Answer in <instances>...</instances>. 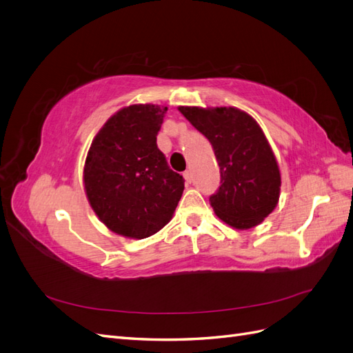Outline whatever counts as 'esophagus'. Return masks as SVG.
<instances>
[{
  "mask_svg": "<svg viewBox=\"0 0 353 353\" xmlns=\"http://www.w3.org/2000/svg\"><path fill=\"white\" fill-rule=\"evenodd\" d=\"M184 178H185L187 183L190 184L191 181H193V172H191V170H185V172H184Z\"/></svg>",
  "mask_w": 353,
  "mask_h": 353,
  "instance_id": "1",
  "label": "esophagus"
}]
</instances>
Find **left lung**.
<instances>
[{
  "label": "left lung",
  "instance_id": "obj_1",
  "mask_svg": "<svg viewBox=\"0 0 353 353\" xmlns=\"http://www.w3.org/2000/svg\"><path fill=\"white\" fill-rule=\"evenodd\" d=\"M215 152L221 185L209 197L228 225L248 230L275 209L281 176L271 147L253 117L234 108H179Z\"/></svg>",
  "mask_w": 353,
  "mask_h": 353
}]
</instances>
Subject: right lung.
Masks as SVG:
<instances>
[{"label": "right lung", "mask_w": 353, "mask_h": 353, "mask_svg": "<svg viewBox=\"0 0 353 353\" xmlns=\"http://www.w3.org/2000/svg\"><path fill=\"white\" fill-rule=\"evenodd\" d=\"M168 108L135 104L113 114L94 138L85 160L90 205L105 227L145 239L172 218L184 178L169 168L157 147Z\"/></svg>", "instance_id": "1"}]
</instances>
